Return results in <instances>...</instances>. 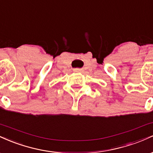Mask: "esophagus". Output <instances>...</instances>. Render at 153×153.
<instances>
[{
	"label": "esophagus",
	"instance_id": "obj_1",
	"mask_svg": "<svg viewBox=\"0 0 153 153\" xmlns=\"http://www.w3.org/2000/svg\"><path fill=\"white\" fill-rule=\"evenodd\" d=\"M74 71H75V72H76V73H81L82 72V70L78 69V68H76V69H75Z\"/></svg>",
	"mask_w": 153,
	"mask_h": 153
}]
</instances>
